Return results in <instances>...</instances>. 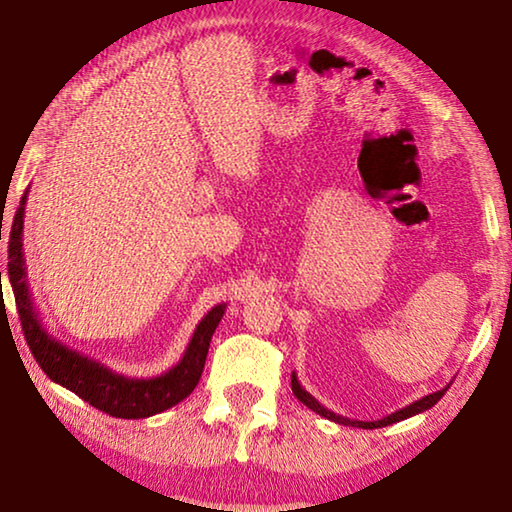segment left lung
<instances>
[{
  "label": "left lung",
  "instance_id": "left-lung-1",
  "mask_svg": "<svg viewBox=\"0 0 512 512\" xmlns=\"http://www.w3.org/2000/svg\"><path fill=\"white\" fill-rule=\"evenodd\" d=\"M447 388H449V386L440 388V391H436V393L424 395V397H420V400H415L413 404L404 406V409L395 411V413H391V415H386V418H381V420H372V422H363V420H350V418H343V415H336L334 411L325 409V406L320 404L314 395H309V393L305 391V388L300 386V381H298V375H296V372H291V391H293V395H296L302 404L309 406L311 411H316L318 415H323V418H327V420H332V422H336V424H345V427H357V429H381V427H388V424H395V422H400V420L411 418V415L424 413L427 409H431V406L436 404V402L440 400V397H443V395L447 393Z\"/></svg>",
  "mask_w": 512,
  "mask_h": 512
}]
</instances>
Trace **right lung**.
I'll list each match as a JSON object with an SVG mask.
<instances>
[{
  "instance_id": "add662e5",
  "label": "right lung",
  "mask_w": 512,
  "mask_h": 512,
  "mask_svg": "<svg viewBox=\"0 0 512 512\" xmlns=\"http://www.w3.org/2000/svg\"><path fill=\"white\" fill-rule=\"evenodd\" d=\"M27 194L29 189L22 196L11 232H8V282H11L15 293V305L22 320L24 339H27L29 350L36 357L38 366L45 370V375L51 381L76 393L81 400L92 404L94 409L112 415V418H151V415L167 411L178 402H183L194 391L198 379L203 375L212 334L225 314V302L207 311L205 318L196 325L183 359L158 377H126L121 372L103 366L101 361L85 357L79 350H72L69 345L60 343L42 325L38 311L33 307L27 282V264H24L22 250Z\"/></svg>"
}]
</instances>
